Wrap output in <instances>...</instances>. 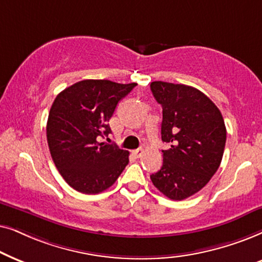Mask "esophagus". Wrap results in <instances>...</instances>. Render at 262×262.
Listing matches in <instances>:
<instances>
[{
	"instance_id": "34e87169",
	"label": "esophagus",
	"mask_w": 262,
	"mask_h": 262,
	"mask_svg": "<svg viewBox=\"0 0 262 262\" xmlns=\"http://www.w3.org/2000/svg\"><path fill=\"white\" fill-rule=\"evenodd\" d=\"M144 149L142 148H138V149H134L133 151V155L137 157V158H140V157H142V155H144Z\"/></svg>"
}]
</instances>
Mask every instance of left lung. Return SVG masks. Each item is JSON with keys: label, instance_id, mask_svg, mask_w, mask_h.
Listing matches in <instances>:
<instances>
[{"label": "left lung", "instance_id": "1", "mask_svg": "<svg viewBox=\"0 0 262 262\" xmlns=\"http://www.w3.org/2000/svg\"><path fill=\"white\" fill-rule=\"evenodd\" d=\"M163 107V166L152 173L155 187L171 200H183L210 182L221 165L226 128L221 111L206 95L191 86L151 82Z\"/></svg>", "mask_w": 262, "mask_h": 262}]
</instances>
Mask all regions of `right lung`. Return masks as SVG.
<instances>
[{
    "instance_id": "right-lung-1",
    "label": "right lung",
    "mask_w": 262,
    "mask_h": 262,
    "mask_svg": "<svg viewBox=\"0 0 262 262\" xmlns=\"http://www.w3.org/2000/svg\"><path fill=\"white\" fill-rule=\"evenodd\" d=\"M137 83L82 80L58 93L47 123L51 158L66 182L83 194H98L116 182L129 152L100 142L118 102Z\"/></svg>"
}]
</instances>
